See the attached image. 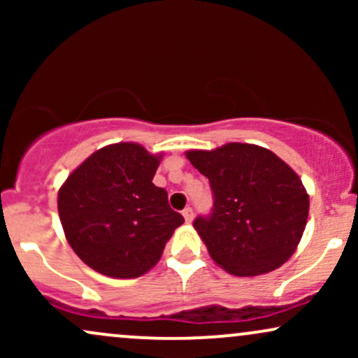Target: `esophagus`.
Listing matches in <instances>:
<instances>
[{"mask_svg": "<svg viewBox=\"0 0 358 358\" xmlns=\"http://www.w3.org/2000/svg\"><path fill=\"white\" fill-rule=\"evenodd\" d=\"M183 217H185V220L187 222H192L193 220V208L192 207H187L183 210Z\"/></svg>", "mask_w": 358, "mask_h": 358, "instance_id": "esophagus-1", "label": "esophagus"}]
</instances>
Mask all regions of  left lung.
I'll return each mask as SVG.
<instances>
[{
  "mask_svg": "<svg viewBox=\"0 0 358 358\" xmlns=\"http://www.w3.org/2000/svg\"><path fill=\"white\" fill-rule=\"evenodd\" d=\"M187 158L210 182L213 208L193 227L222 269L259 276L281 268L305 232L310 196L299 176L279 156L248 143Z\"/></svg>",
  "mask_w": 358,
  "mask_h": 358,
  "instance_id": "left-lung-1",
  "label": "left lung"
}]
</instances>
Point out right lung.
I'll list each match as a JSON object with an SVG mask.
<instances>
[{
  "label": "right lung",
  "instance_id": "obj_1",
  "mask_svg": "<svg viewBox=\"0 0 358 358\" xmlns=\"http://www.w3.org/2000/svg\"><path fill=\"white\" fill-rule=\"evenodd\" d=\"M163 155L136 143H116L92 153L59 190L65 237L89 268L109 278L148 273L183 217L171 210L153 176Z\"/></svg>",
  "mask_w": 358,
  "mask_h": 358
}]
</instances>
